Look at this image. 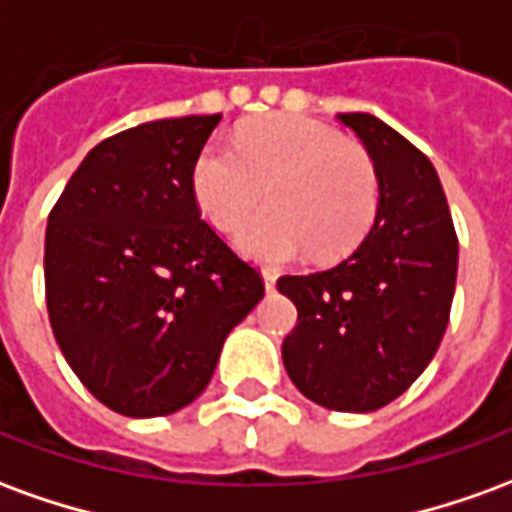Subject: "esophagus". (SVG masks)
<instances>
[{
    "label": "esophagus",
    "instance_id": "esophagus-1",
    "mask_svg": "<svg viewBox=\"0 0 512 512\" xmlns=\"http://www.w3.org/2000/svg\"><path fill=\"white\" fill-rule=\"evenodd\" d=\"M263 285H266L268 293L277 288V274H274L271 268H263Z\"/></svg>",
    "mask_w": 512,
    "mask_h": 512
}]
</instances>
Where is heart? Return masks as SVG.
I'll return each mask as SVG.
<instances>
[{
    "label": "heart",
    "mask_w": 512,
    "mask_h": 512,
    "mask_svg": "<svg viewBox=\"0 0 512 512\" xmlns=\"http://www.w3.org/2000/svg\"><path fill=\"white\" fill-rule=\"evenodd\" d=\"M238 249L260 263H285L312 249L321 260L348 255L373 224L378 178L362 147L312 117L266 115L238 128L235 147L208 142L191 167L202 216L233 230Z\"/></svg>",
    "instance_id": "obj_1"
}]
</instances>
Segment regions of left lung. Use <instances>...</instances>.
I'll use <instances>...</instances> for the list:
<instances>
[{
	"label": "left lung",
	"mask_w": 512,
	"mask_h": 512,
	"mask_svg": "<svg viewBox=\"0 0 512 512\" xmlns=\"http://www.w3.org/2000/svg\"><path fill=\"white\" fill-rule=\"evenodd\" d=\"M378 178L376 222L337 266L279 277L299 321L282 343L293 384L334 411H376L439 351L458 277V235L428 156L365 112L337 115Z\"/></svg>",
	"instance_id": "8db88e82"
}]
</instances>
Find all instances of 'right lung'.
<instances>
[{
    "label": "right lung",
    "instance_id": "add662e5",
    "mask_svg": "<svg viewBox=\"0 0 512 512\" xmlns=\"http://www.w3.org/2000/svg\"><path fill=\"white\" fill-rule=\"evenodd\" d=\"M222 115L153 120L95 145L46 227V307L104 406L164 417L211 381L263 277L202 222L191 167Z\"/></svg>",
    "mask_w": 512,
    "mask_h": 512
}]
</instances>
